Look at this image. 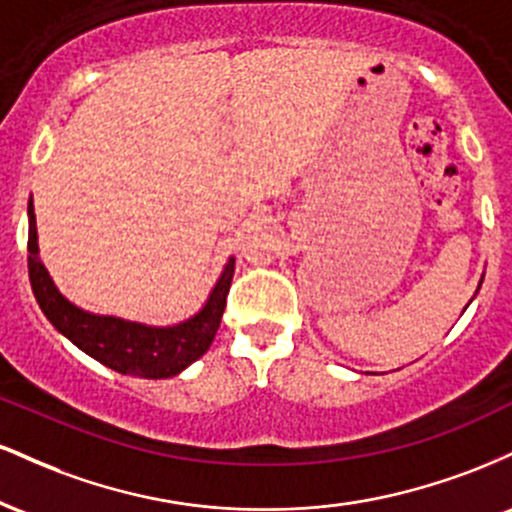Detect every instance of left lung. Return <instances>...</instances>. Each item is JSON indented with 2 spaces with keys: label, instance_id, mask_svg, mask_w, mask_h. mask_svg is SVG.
Masks as SVG:
<instances>
[{
  "label": "left lung",
  "instance_id": "obj_1",
  "mask_svg": "<svg viewBox=\"0 0 512 512\" xmlns=\"http://www.w3.org/2000/svg\"><path fill=\"white\" fill-rule=\"evenodd\" d=\"M479 289H481V281H479V286H477V291H479ZM469 303H472V301H469Z\"/></svg>",
  "mask_w": 512,
  "mask_h": 512
}]
</instances>
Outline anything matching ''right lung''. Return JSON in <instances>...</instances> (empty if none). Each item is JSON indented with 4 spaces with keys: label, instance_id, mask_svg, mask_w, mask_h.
I'll return each instance as SVG.
<instances>
[{
    "label": "right lung",
    "instance_id": "right-lung-1",
    "mask_svg": "<svg viewBox=\"0 0 512 512\" xmlns=\"http://www.w3.org/2000/svg\"><path fill=\"white\" fill-rule=\"evenodd\" d=\"M233 269L236 257H228L202 308L178 325L158 327L125 317L91 313L57 289L48 267L40 260L33 199H28V276L35 301L57 332L79 346L84 354L122 375H137L146 380L173 378L207 354L226 310Z\"/></svg>",
    "mask_w": 512,
    "mask_h": 512
}]
</instances>
